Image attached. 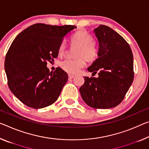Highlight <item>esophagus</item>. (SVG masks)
<instances>
[{"instance_id":"1","label":"esophagus","mask_w":149,"mask_h":149,"mask_svg":"<svg viewBox=\"0 0 149 149\" xmlns=\"http://www.w3.org/2000/svg\"><path fill=\"white\" fill-rule=\"evenodd\" d=\"M68 77H69V79H72L74 77V75L72 74H69L68 75Z\"/></svg>"}]
</instances>
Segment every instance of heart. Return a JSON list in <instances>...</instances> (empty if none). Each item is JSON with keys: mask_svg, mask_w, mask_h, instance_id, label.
Segmentation results:
<instances>
[{"mask_svg": "<svg viewBox=\"0 0 149 149\" xmlns=\"http://www.w3.org/2000/svg\"><path fill=\"white\" fill-rule=\"evenodd\" d=\"M93 38L85 30H79L72 35L71 42L75 46H79L75 56L77 58L74 60H65L61 63L62 69L69 74H77L86 65V59L91 61L97 56V47ZM66 44L64 40L62 41L58 48V52L60 55L64 54Z\"/></svg>", "mask_w": 149, "mask_h": 149, "instance_id": "heart-1", "label": "heart"}]
</instances>
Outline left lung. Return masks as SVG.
I'll return each mask as SVG.
<instances>
[{
	"mask_svg": "<svg viewBox=\"0 0 149 149\" xmlns=\"http://www.w3.org/2000/svg\"><path fill=\"white\" fill-rule=\"evenodd\" d=\"M99 42L97 59L87 68L97 77H84L79 88L85 103L95 109L116 107L125 96L134 79L133 56L121 35L105 25L93 30Z\"/></svg>",
	"mask_w": 149,
	"mask_h": 149,
	"instance_id": "left-lung-1",
	"label": "left lung"
}]
</instances>
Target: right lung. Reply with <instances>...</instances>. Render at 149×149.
Instances as JSON below:
<instances>
[{
  "instance_id": "add662e5",
  "label": "right lung",
  "mask_w": 149,
  "mask_h": 149,
  "mask_svg": "<svg viewBox=\"0 0 149 149\" xmlns=\"http://www.w3.org/2000/svg\"><path fill=\"white\" fill-rule=\"evenodd\" d=\"M76 28L38 23L14 40L6 54L4 69L11 92L24 104L41 109L58 100L68 75L60 68L49 72L47 62L58 57L63 37Z\"/></svg>"
}]
</instances>
